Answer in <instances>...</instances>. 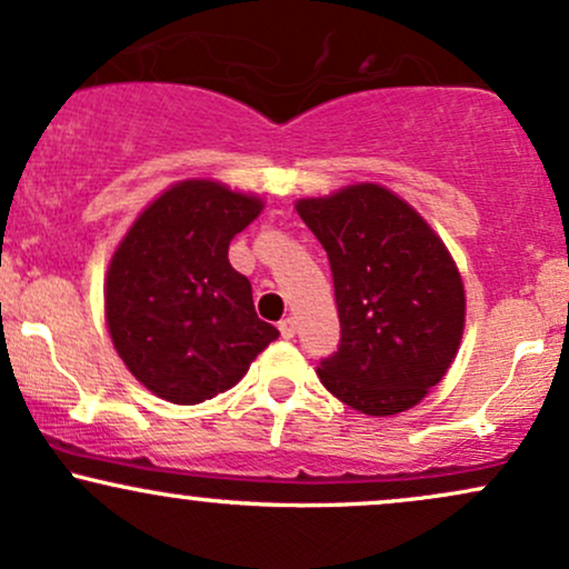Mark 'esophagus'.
I'll use <instances>...</instances> for the list:
<instances>
[{
    "label": "esophagus",
    "mask_w": 569,
    "mask_h": 569,
    "mask_svg": "<svg viewBox=\"0 0 569 569\" xmlns=\"http://www.w3.org/2000/svg\"><path fill=\"white\" fill-rule=\"evenodd\" d=\"M278 331L283 339H293V335H297V321H293V318H283V321L278 323Z\"/></svg>",
    "instance_id": "obj_1"
}]
</instances>
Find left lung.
Returning a JSON list of instances; mask_svg holds the SVG:
<instances>
[{
  "label": "left lung",
  "instance_id": "8db88e82",
  "mask_svg": "<svg viewBox=\"0 0 569 569\" xmlns=\"http://www.w3.org/2000/svg\"><path fill=\"white\" fill-rule=\"evenodd\" d=\"M297 213L335 276L339 348L318 367L323 388L371 417L411 409L460 348L466 291L452 257L415 208L377 184L299 200Z\"/></svg>",
  "mask_w": 569,
  "mask_h": 569
}]
</instances>
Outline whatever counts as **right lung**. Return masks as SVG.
<instances>
[{
  "mask_svg": "<svg viewBox=\"0 0 569 569\" xmlns=\"http://www.w3.org/2000/svg\"><path fill=\"white\" fill-rule=\"evenodd\" d=\"M262 200L213 181H181L130 227L107 276L109 335L154 396L200 403L240 382L278 337L251 283L227 259Z\"/></svg>",
  "mask_w": 569,
  "mask_h": 569,
  "instance_id": "1",
  "label": "right lung"
}]
</instances>
